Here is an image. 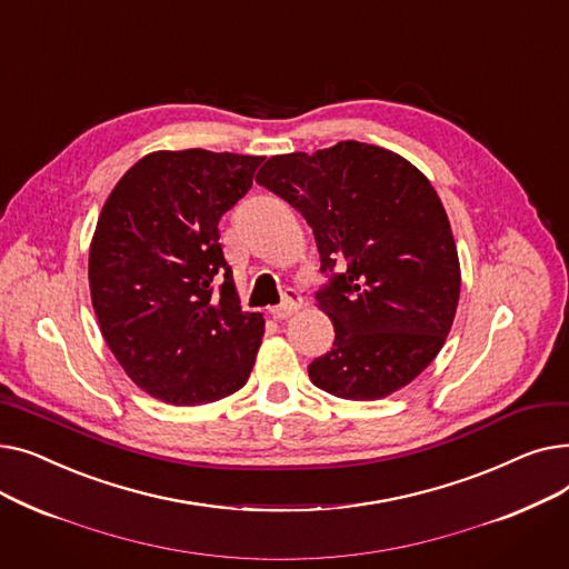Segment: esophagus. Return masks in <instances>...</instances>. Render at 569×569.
<instances>
[{
	"instance_id": "1",
	"label": "esophagus",
	"mask_w": 569,
	"mask_h": 569,
	"mask_svg": "<svg viewBox=\"0 0 569 569\" xmlns=\"http://www.w3.org/2000/svg\"><path fill=\"white\" fill-rule=\"evenodd\" d=\"M300 307H302V295L297 292L295 288H288V290L283 292V302L269 309V313H272V318H277V320H283V318L292 316Z\"/></svg>"
}]
</instances>
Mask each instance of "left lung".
I'll return each instance as SVG.
<instances>
[{"mask_svg": "<svg viewBox=\"0 0 569 569\" xmlns=\"http://www.w3.org/2000/svg\"><path fill=\"white\" fill-rule=\"evenodd\" d=\"M256 182L313 228L335 346L309 365L320 390L376 401L440 352L459 305L450 221L429 179L382 147L346 140L269 159Z\"/></svg>", "mask_w": 569, "mask_h": 569, "instance_id": "8db88e82", "label": "left lung"}]
</instances>
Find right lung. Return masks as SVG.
Wrapping results in <instances>:
<instances>
[{"label":"right lung","mask_w":569,"mask_h":569,"mask_svg":"<svg viewBox=\"0 0 569 569\" xmlns=\"http://www.w3.org/2000/svg\"><path fill=\"white\" fill-rule=\"evenodd\" d=\"M264 157L154 152L119 179L89 249L101 335L129 378L170 406H200L249 380L264 332L239 307L221 217Z\"/></svg>","instance_id":"obj_1"}]
</instances>
